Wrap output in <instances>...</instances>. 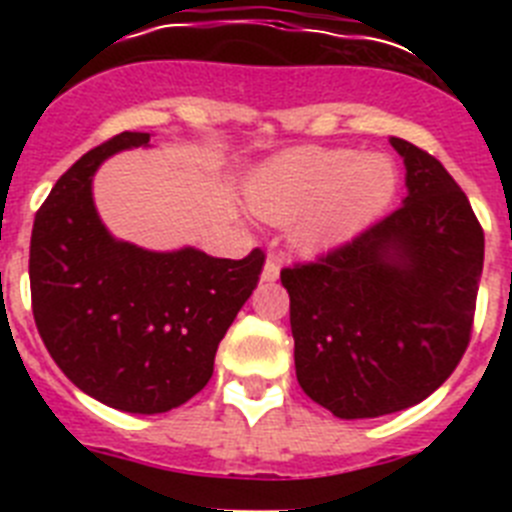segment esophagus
Masks as SVG:
<instances>
[{"instance_id": "1", "label": "esophagus", "mask_w": 512, "mask_h": 512, "mask_svg": "<svg viewBox=\"0 0 512 512\" xmlns=\"http://www.w3.org/2000/svg\"><path fill=\"white\" fill-rule=\"evenodd\" d=\"M261 279L264 282H277L279 279V261L274 259V256H269L264 264V271H261Z\"/></svg>"}]
</instances>
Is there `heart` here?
<instances>
[{
  "label": "heart",
  "instance_id": "b5f03b06",
  "mask_svg": "<svg viewBox=\"0 0 512 512\" xmlns=\"http://www.w3.org/2000/svg\"><path fill=\"white\" fill-rule=\"evenodd\" d=\"M397 171L384 156L300 148L274 158L251 184V205L274 225L295 223L307 251L338 246L390 205Z\"/></svg>",
  "mask_w": 512,
  "mask_h": 512
}]
</instances>
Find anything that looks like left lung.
Here are the masks:
<instances>
[{"label":"left lung","instance_id":"1","mask_svg":"<svg viewBox=\"0 0 512 512\" xmlns=\"http://www.w3.org/2000/svg\"><path fill=\"white\" fill-rule=\"evenodd\" d=\"M408 197L318 261L282 269L297 382L336 418H379L436 392L469 346L485 233L454 176L408 140Z\"/></svg>","mask_w":512,"mask_h":512}]
</instances>
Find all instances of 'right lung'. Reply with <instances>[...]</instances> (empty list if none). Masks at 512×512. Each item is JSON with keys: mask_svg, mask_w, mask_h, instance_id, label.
Here are the masks:
<instances>
[{"mask_svg": "<svg viewBox=\"0 0 512 512\" xmlns=\"http://www.w3.org/2000/svg\"><path fill=\"white\" fill-rule=\"evenodd\" d=\"M120 133L76 161L40 205L30 238L38 333L66 377L122 413L179 408L210 382L217 343L246 305L264 251L215 259L115 241L97 215L92 176L104 158L148 146Z\"/></svg>", "mask_w": 512, "mask_h": 512, "instance_id": "obj_1", "label": "right lung"}]
</instances>
